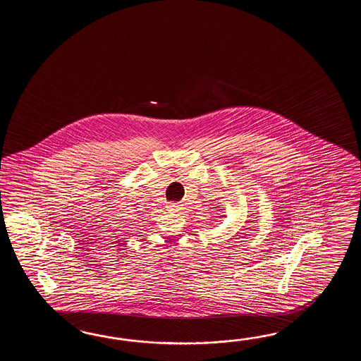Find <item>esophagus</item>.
<instances>
[{
    "instance_id": "esophagus-1",
    "label": "esophagus",
    "mask_w": 361,
    "mask_h": 361,
    "mask_svg": "<svg viewBox=\"0 0 361 361\" xmlns=\"http://www.w3.org/2000/svg\"><path fill=\"white\" fill-rule=\"evenodd\" d=\"M168 209L173 210V212H179L180 210V205L177 204V202H170V204H168Z\"/></svg>"
}]
</instances>
